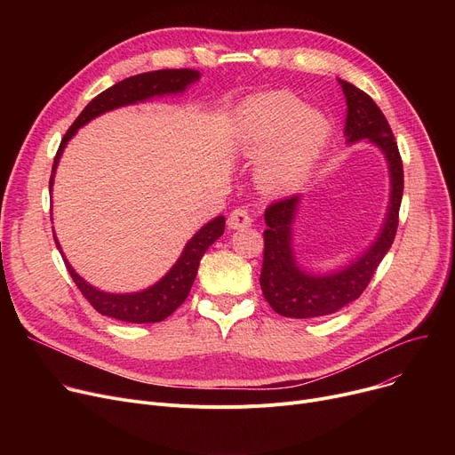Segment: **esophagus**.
<instances>
[{
  "mask_svg": "<svg viewBox=\"0 0 455 455\" xmlns=\"http://www.w3.org/2000/svg\"><path fill=\"white\" fill-rule=\"evenodd\" d=\"M251 223H252L251 215H249V212H247V210H243V208H237V210H234V212L228 215V220H227L228 228H234V230L247 228V227H251Z\"/></svg>",
  "mask_w": 455,
  "mask_h": 455,
  "instance_id": "esophagus-1",
  "label": "esophagus"
}]
</instances>
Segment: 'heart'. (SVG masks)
Wrapping results in <instances>:
<instances>
[{
	"instance_id": "1",
	"label": "heart",
	"mask_w": 455,
	"mask_h": 455,
	"mask_svg": "<svg viewBox=\"0 0 455 455\" xmlns=\"http://www.w3.org/2000/svg\"><path fill=\"white\" fill-rule=\"evenodd\" d=\"M330 136L326 116L300 107L290 92L249 98L235 112L234 141L243 156L259 158L258 184L273 196L291 194L304 184Z\"/></svg>"
}]
</instances>
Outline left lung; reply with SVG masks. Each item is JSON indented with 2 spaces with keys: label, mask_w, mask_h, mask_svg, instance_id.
I'll use <instances>...</instances> for the list:
<instances>
[{
  "label": "left lung",
  "mask_w": 455,
  "mask_h": 455,
  "mask_svg": "<svg viewBox=\"0 0 455 455\" xmlns=\"http://www.w3.org/2000/svg\"><path fill=\"white\" fill-rule=\"evenodd\" d=\"M338 81L347 100L343 131L347 146L367 140L381 151L387 162L391 184L387 213L374 242L360 256L348 261L341 269L312 273L299 264L293 249V225L302 196L273 203L266 210L267 230L264 232L266 249L259 285L275 312L291 319H312L336 314L360 297L379 261L391 249L398 227L403 170L391 127L371 95L343 79Z\"/></svg>",
  "instance_id": "obj_1"
}]
</instances>
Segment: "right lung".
I'll list each match as a JSON object with an SVG mask.
<instances>
[{"label": "right lung", "instance_id": "add662e5", "mask_svg": "<svg viewBox=\"0 0 455 455\" xmlns=\"http://www.w3.org/2000/svg\"><path fill=\"white\" fill-rule=\"evenodd\" d=\"M199 79H201V74L197 69H158V71H148V74H140V76L124 79L116 83L114 86H110L108 90L101 92L98 98H93L86 105V108L79 114L74 125H71L64 134L53 162L50 191H53L57 165L68 146V141L76 136V132L81 127L90 124L92 119H95L98 116L119 107L143 103L153 98H162V95L184 93L189 84L197 83ZM223 232H225V218L223 215H218V218H213L191 235V240H188L179 259L175 261L170 271H167L158 282L149 285V288L134 291V293H108L88 283L81 275L76 273V269L71 267V264L66 259L55 234L53 237H55L57 249L62 254L68 273L71 275V278H74V282L77 283V288L86 297V300L98 309L101 315H107L117 321L141 324V323L164 321L186 300L191 285H194V280L197 276L203 254L208 251V247L215 240H220Z\"/></svg>", "mask_w": 455, "mask_h": 455}]
</instances>
